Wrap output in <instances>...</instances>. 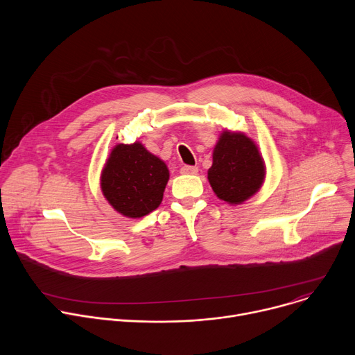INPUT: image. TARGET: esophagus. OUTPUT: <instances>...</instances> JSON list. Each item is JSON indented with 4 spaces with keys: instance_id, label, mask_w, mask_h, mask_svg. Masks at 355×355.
Returning <instances> with one entry per match:
<instances>
[{
    "instance_id": "obj_1",
    "label": "esophagus",
    "mask_w": 355,
    "mask_h": 355,
    "mask_svg": "<svg viewBox=\"0 0 355 355\" xmlns=\"http://www.w3.org/2000/svg\"><path fill=\"white\" fill-rule=\"evenodd\" d=\"M181 174H185V175L198 174V167H195V166H182L181 167Z\"/></svg>"
}]
</instances>
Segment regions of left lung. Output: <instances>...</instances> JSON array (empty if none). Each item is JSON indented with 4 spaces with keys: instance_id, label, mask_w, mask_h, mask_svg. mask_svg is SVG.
<instances>
[{
    "instance_id": "1",
    "label": "left lung",
    "mask_w": 355,
    "mask_h": 355,
    "mask_svg": "<svg viewBox=\"0 0 355 355\" xmlns=\"http://www.w3.org/2000/svg\"><path fill=\"white\" fill-rule=\"evenodd\" d=\"M264 177L266 166L256 143L241 132L225 130L214 148V163L208 170L216 196L239 205L261 188Z\"/></svg>"
}]
</instances>
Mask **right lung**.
<instances>
[{
  "label": "right lung",
  "mask_w": 355,
  "mask_h": 355,
  "mask_svg": "<svg viewBox=\"0 0 355 355\" xmlns=\"http://www.w3.org/2000/svg\"><path fill=\"white\" fill-rule=\"evenodd\" d=\"M168 178L166 163L141 143H121L104 166L101 189L116 212L136 219L159 208Z\"/></svg>",
  "instance_id": "add662e5"
}]
</instances>
